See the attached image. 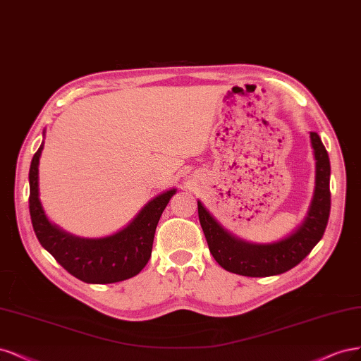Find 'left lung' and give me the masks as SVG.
<instances>
[{
	"label": "left lung",
	"instance_id": "8db88e82",
	"mask_svg": "<svg viewBox=\"0 0 361 361\" xmlns=\"http://www.w3.org/2000/svg\"><path fill=\"white\" fill-rule=\"evenodd\" d=\"M310 144L315 157L313 197L303 222L285 238L273 243L241 240L220 225L197 201V214L208 247L226 271L247 277L282 274L303 261L322 238L330 216V159L317 132H310Z\"/></svg>",
	"mask_w": 361,
	"mask_h": 361
}]
</instances>
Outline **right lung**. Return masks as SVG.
Listing matches in <instances>:
<instances>
[{"label":"right lung","mask_w":361,"mask_h":361,"mask_svg":"<svg viewBox=\"0 0 361 361\" xmlns=\"http://www.w3.org/2000/svg\"><path fill=\"white\" fill-rule=\"evenodd\" d=\"M46 130H43L44 137ZM44 141L30 166V214L42 246L72 276L85 283H115L130 279L147 265L159 219L177 189H169L147 202L129 225L102 238H84L52 224L40 202L39 164Z\"/></svg>","instance_id":"1"}]
</instances>
